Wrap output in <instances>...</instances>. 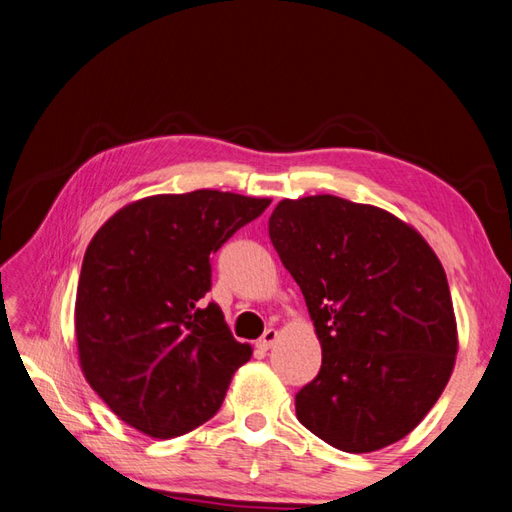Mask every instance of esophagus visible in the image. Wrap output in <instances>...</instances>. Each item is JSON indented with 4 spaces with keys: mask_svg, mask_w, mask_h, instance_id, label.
Listing matches in <instances>:
<instances>
[{
    "mask_svg": "<svg viewBox=\"0 0 512 512\" xmlns=\"http://www.w3.org/2000/svg\"><path fill=\"white\" fill-rule=\"evenodd\" d=\"M275 340H278V331L275 329H265V334H262L260 338H258V342H256V347L258 349H262V351H269L273 344H275Z\"/></svg>",
    "mask_w": 512,
    "mask_h": 512,
    "instance_id": "obj_1",
    "label": "esophagus"
}]
</instances>
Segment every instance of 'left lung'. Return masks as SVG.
<instances>
[{"mask_svg":"<svg viewBox=\"0 0 512 512\" xmlns=\"http://www.w3.org/2000/svg\"><path fill=\"white\" fill-rule=\"evenodd\" d=\"M269 239L323 351L319 375L295 396L299 422L344 452L396 444L457 362V316L433 247L390 211L329 193L278 202Z\"/></svg>","mask_w":512,"mask_h":512,"instance_id":"1","label":"left lung"}]
</instances>
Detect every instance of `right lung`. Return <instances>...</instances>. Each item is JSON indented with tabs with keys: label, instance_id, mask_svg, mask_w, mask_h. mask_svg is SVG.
Returning a JSON list of instances; mask_svg holds the SVG:
<instances>
[{
	"label": "right lung",
	"instance_id": "add662e5",
	"mask_svg": "<svg viewBox=\"0 0 512 512\" xmlns=\"http://www.w3.org/2000/svg\"><path fill=\"white\" fill-rule=\"evenodd\" d=\"M271 204L230 191L159 193L122 206L81 265L75 336L90 388L137 431L172 439L211 420L252 347L204 306L211 254Z\"/></svg>",
	"mask_w": 512,
	"mask_h": 512
}]
</instances>
